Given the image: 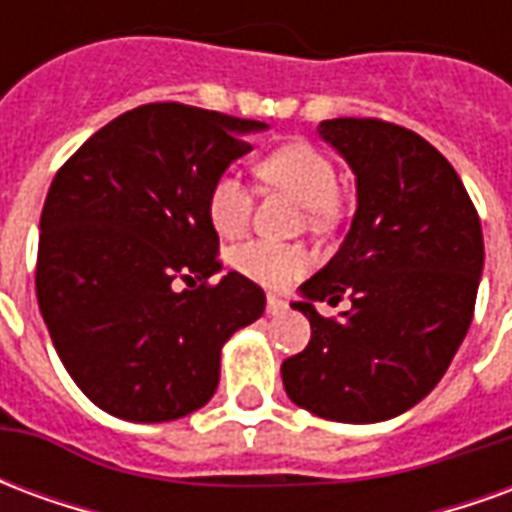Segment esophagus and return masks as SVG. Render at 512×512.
I'll return each instance as SVG.
<instances>
[{"label":"esophagus","instance_id":"obj_1","mask_svg":"<svg viewBox=\"0 0 512 512\" xmlns=\"http://www.w3.org/2000/svg\"><path fill=\"white\" fill-rule=\"evenodd\" d=\"M266 310H268V315H282V312L288 310V301L282 299V296H274V293H268Z\"/></svg>","mask_w":512,"mask_h":512}]
</instances>
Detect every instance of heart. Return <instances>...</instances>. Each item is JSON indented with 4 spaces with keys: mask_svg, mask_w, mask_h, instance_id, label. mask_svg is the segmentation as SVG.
I'll list each match as a JSON object with an SVG mask.
<instances>
[{
    "mask_svg": "<svg viewBox=\"0 0 512 512\" xmlns=\"http://www.w3.org/2000/svg\"><path fill=\"white\" fill-rule=\"evenodd\" d=\"M255 178L268 189L293 194L304 208V219L312 230H329L337 222L340 178L334 161L310 142H290L271 150L255 164ZM252 191L244 180L224 172L213 180L208 191V219L222 238H238L246 233L252 219ZM238 274L263 288H288L290 282L310 268V252L299 244H271L249 241L238 246L230 257Z\"/></svg>",
    "mask_w": 512,
    "mask_h": 512,
    "instance_id": "heart-1",
    "label": "heart"
}]
</instances>
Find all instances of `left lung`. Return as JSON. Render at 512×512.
I'll return each mask as SVG.
<instances>
[{
    "instance_id": "8db88e82",
    "label": "left lung",
    "mask_w": 512,
    "mask_h": 512,
    "mask_svg": "<svg viewBox=\"0 0 512 512\" xmlns=\"http://www.w3.org/2000/svg\"><path fill=\"white\" fill-rule=\"evenodd\" d=\"M321 136L356 172L354 224L340 252L301 285L293 310L310 345L282 362L296 406L334 422H384L439 384L472 323L483 230L458 172L428 139L378 117L323 120ZM352 307L323 319L312 300Z\"/></svg>"
}]
</instances>
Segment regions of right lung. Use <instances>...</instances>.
<instances>
[{
  "label": "right lung",
  "instance_id": "1",
  "mask_svg": "<svg viewBox=\"0 0 512 512\" xmlns=\"http://www.w3.org/2000/svg\"><path fill=\"white\" fill-rule=\"evenodd\" d=\"M260 128L178 101L136 106L51 180L35 266L40 315L65 370L106 414L169 422L205 406L222 345L266 310L244 274L211 282L222 263L208 219L213 180L252 150L241 134Z\"/></svg>",
  "mask_w": 512,
  "mask_h": 512
}]
</instances>
